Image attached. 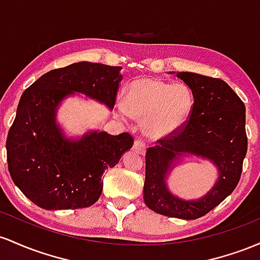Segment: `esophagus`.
Returning <instances> with one entry per match:
<instances>
[{"label": "esophagus", "instance_id": "34e87169", "mask_svg": "<svg viewBox=\"0 0 260 260\" xmlns=\"http://www.w3.org/2000/svg\"><path fill=\"white\" fill-rule=\"evenodd\" d=\"M134 151L139 154H145L146 152V144L142 140H136L134 144Z\"/></svg>", "mask_w": 260, "mask_h": 260}]
</instances>
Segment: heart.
I'll list each match as a JSON object with an SVG mask.
<instances>
[{"label": "heart", "mask_w": 260, "mask_h": 260, "mask_svg": "<svg viewBox=\"0 0 260 260\" xmlns=\"http://www.w3.org/2000/svg\"><path fill=\"white\" fill-rule=\"evenodd\" d=\"M125 107L131 115L144 120L150 138H166L182 129L194 108V94L185 84H171L142 77L129 84Z\"/></svg>", "instance_id": "b5f03b06"}]
</instances>
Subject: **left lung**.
<instances>
[{"label":"left lung","mask_w":260,"mask_h":260,"mask_svg":"<svg viewBox=\"0 0 260 260\" xmlns=\"http://www.w3.org/2000/svg\"><path fill=\"white\" fill-rule=\"evenodd\" d=\"M194 94V108L184 126L173 135L157 140L146 151L145 204L157 214L195 220L226 199L241 179L247 153L246 107L220 78L178 72ZM184 153L214 161L220 172L217 184L204 198L186 202L169 193L165 176Z\"/></svg>","instance_id":"8db88e82"}]
</instances>
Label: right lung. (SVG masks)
Listing matches in <instances>:
<instances>
[{
  "label": "right lung",
  "instance_id": "right-lung-1",
  "mask_svg": "<svg viewBox=\"0 0 260 260\" xmlns=\"http://www.w3.org/2000/svg\"><path fill=\"white\" fill-rule=\"evenodd\" d=\"M120 66L76 62L46 72L29 86L8 131V171L23 194L39 208H88L99 199L106 169L133 147L129 133L92 131L80 140L63 138L55 122L66 95L80 92L112 109L122 80Z\"/></svg>",
  "mask_w": 260,
  "mask_h": 260
}]
</instances>
